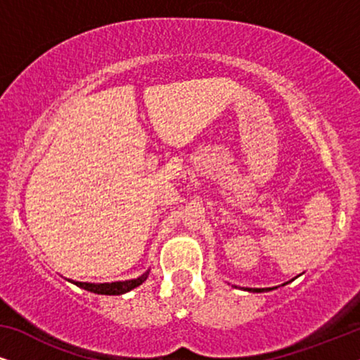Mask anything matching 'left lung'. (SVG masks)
I'll use <instances>...</instances> for the list:
<instances>
[{"instance_id": "obj_1", "label": "left lung", "mask_w": 360, "mask_h": 360, "mask_svg": "<svg viewBox=\"0 0 360 360\" xmlns=\"http://www.w3.org/2000/svg\"><path fill=\"white\" fill-rule=\"evenodd\" d=\"M274 288H244V290H248V292H252V293H262V292H270V290H274Z\"/></svg>"}]
</instances>
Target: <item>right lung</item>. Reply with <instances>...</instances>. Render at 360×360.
Wrapping results in <instances>:
<instances>
[{
  "label": "right lung",
  "instance_id": "obj_1",
  "mask_svg": "<svg viewBox=\"0 0 360 360\" xmlns=\"http://www.w3.org/2000/svg\"><path fill=\"white\" fill-rule=\"evenodd\" d=\"M147 275H149V270L146 274H142L141 277L132 278V280H124V282H111V283H88V282H72L75 283L77 287H80L86 292L98 293V295H122L126 292H131L132 288L139 287L142 282H146Z\"/></svg>",
  "mask_w": 360,
  "mask_h": 360
}]
</instances>
